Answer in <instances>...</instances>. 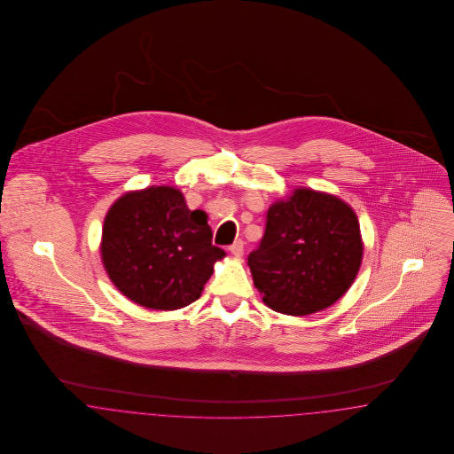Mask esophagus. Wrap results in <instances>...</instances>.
Wrapping results in <instances>:
<instances>
[{"instance_id":"esophagus-1","label":"esophagus","mask_w":454,"mask_h":454,"mask_svg":"<svg viewBox=\"0 0 454 454\" xmlns=\"http://www.w3.org/2000/svg\"><path fill=\"white\" fill-rule=\"evenodd\" d=\"M230 252L235 255V257H241L243 252H245V243L241 239H237L231 247H230Z\"/></svg>"}]
</instances>
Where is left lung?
Segmentation results:
<instances>
[{
    "label": "left lung",
    "instance_id": "obj_1",
    "mask_svg": "<svg viewBox=\"0 0 454 454\" xmlns=\"http://www.w3.org/2000/svg\"><path fill=\"white\" fill-rule=\"evenodd\" d=\"M363 260L359 221L335 195L296 189L267 211L259 248L248 255L263 302L304 317L346 294Z\"/></svg>",
    "mask_w": 454,
    "mask_h": 454
}]
</instances>
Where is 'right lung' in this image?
<instances>
[{"label":"right lung","mask_w":454,"mask_h":454,"mask_svg":"<svg viewBox=\"0 0 454 454\" xmlns=\"http://www.w3.org/2000/svg\"><path fill=\"white\" fill-rule=\"evenodd\" d=\"M100 250L115 287L152 309L199 300L215 262L226 255L213 245L207 215L191 211L182 192L165 185L117 199L104 221Z\"/></svg>","instance_id":"1"}]
</instances>
